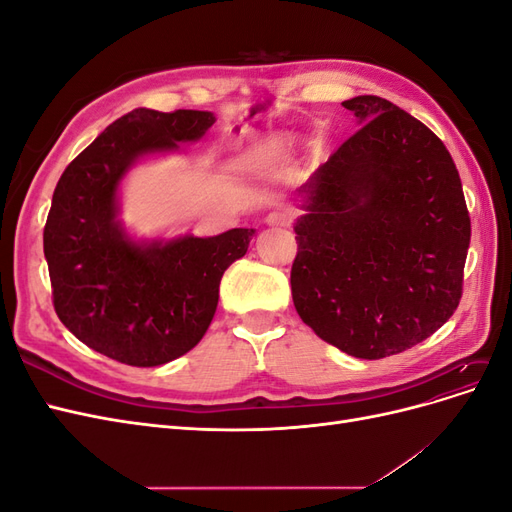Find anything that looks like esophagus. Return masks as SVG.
<instances>
[{
	"label": "esophagus",
	"instance_id": "esophagus-1",
	"mask_svg": "<svg viewBox=\"0 0 512 512\" xmlns=\"http://www.w3.org/2000/svg\"><path fill=\"white\" fill-rule=\"evenodd\" d=\"M269 226H288L290 224V213L288 211H271L267 215Z\"/></svg>",
	"mask_w": 512,
	"mask_h": 512
}]
</instances>
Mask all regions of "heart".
Here are the masks:
<instances>
[{"instance_id": "heart-1", "label": "heart", "mask_w": 512, "mask_h": 512, "mask_svg": "<svg viewBox=\"0 0 512 512\" xmlns=\"http://www.w3.org/2000/svg\"><path fill=\"white\" fill-rule=\"evenodd\" d=\"M288 147H290V143H288V138H282V136H277V138H271V141L262 147V151H260V158L265 160V162H275V160H282L286 153H288Z\"/></svg>"}]
</instances>
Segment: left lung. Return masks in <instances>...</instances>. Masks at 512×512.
<instances>
[{
	"instance_id": "1",
	"label": "left lung",
	"mask_w": 512,
	"mask_h": 512,
	"mask_svg": "<svg viewBox=\"0 0 512 512\" xmlns=\"http://www.w3.org/2000/svg\"><path fill=\"white\" fill-rule=\"evenodd\" d=\"M342 106L361 128L299 188L290 286L320 339L374 361L453 316L470 215L451 153L425 123L378 96Z\"/></svg>"
}]
</instances>
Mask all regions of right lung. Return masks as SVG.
<instances>
[{
  "label": "right lung",
  "instance_id": "right-lung-1",
  "mask_svg": "<svg viewBox=\"0 0 512 512\" xmlns=\"http://www.w3.org/2000/svg\"><path fill=\"white\" fill-rule=\"evenodd\" d=\"M207 111L134 108L76 156L44 226L53 305L66 329L108 359L156 367L190 352L213 320L220 282L254 228L134 241L119 222V183L151 153L177 151L213 126Z\"/></svg>",
  "mask_w": 512,
  "mask_h": 512
}]
</instances>
